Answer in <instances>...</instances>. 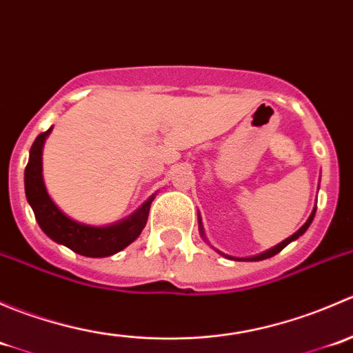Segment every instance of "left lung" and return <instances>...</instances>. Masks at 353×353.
Wrapping results in <instances>:
<instances>
[{"label": "left lung", "instance_id": "8db88e82", "mask_svg": "<svg viewBox=\"0 0 353 353\" xmlns=\"http://www.w3.org/2000/svg\"><path fill=\"white\" fill-rule=\"evenodd\" d=\"M314 215H316V206H314V210H312L311 212V215H309V219H307V222L304 223V225L301 227V229L297 230V232L295 234H292L290 237H287L285 241H282V243L280 244H276V245H273L272 249H268V251H265V252H261V254H256V256H249V258H234V256H229V254H223L222 251H219V249H215L216 252H220V254L222 256H225V258H229V259H237V261H261V259H268V258H272V256H275V254H279L280 251H282L283 248H285V245H288L292 243V241H295V239H299V237L302 236V234L305 232V230L309 229V225H311L312 223V219H314ZM198 225H199V236L203 237V239L206 241V237H205V230H203V223H201V219H199V213H198ZM206 243H208V241H206Z\"/></svg>", "mask_w": 353, "mask_h": 353}]
</instances>
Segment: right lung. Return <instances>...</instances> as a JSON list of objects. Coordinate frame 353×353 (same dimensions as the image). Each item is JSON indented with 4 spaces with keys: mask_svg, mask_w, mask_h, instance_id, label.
<instances>
[{
    "mask_svg": "<svg viewBox=\"0 0 353 353\" xmlns=\"http://www.w3.org/2000/svg\"><path fill=\"white\" fill-rule=\"evenodd\" d=\"M51 131L52 126L35 138L28 155V163L25 167V196L34 210L39 227L49 239L88 258H105L123 251L140 236L147 225L148 212L155 194H152L130 216L110 225H88L70 219L49 196L42 177V148Z\"/></svg>",
    "mask_w": 353,
    "mask_h": 353,
    "instance_id": "right-lung-1",
    "label": "right lung"
}]
</instances>
